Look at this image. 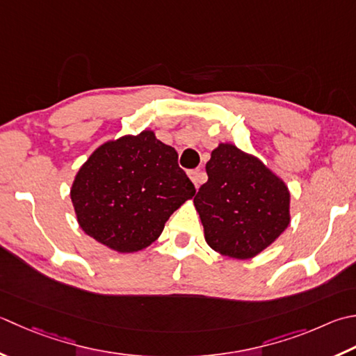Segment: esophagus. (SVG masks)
Returning <instances> with one entry per match:
<instances>
[{"label":"esophagus","instance_id":"obj_1","mask_svg":"<svg viewBox=\"0 0 356 356\" xmlns=\"http://www.w3.org/2000/svg\"><path fill=\"white\" fill-rule=\"evenodd\" d=\"M190 179H191V182L194 184V186L199 188L200 184L205 182L207 176H205V172H202L200 170H194V171L190 172Z\"/></svg>","mask_w":356,"mask_h":356}]
</instances>
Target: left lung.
Returning <instances> with one entry per match:
<instances>
[{
  "label": "left lung",
  "mask_w": 356,
  "mask_h": 356,
  "mask_svg": "<svg viewBox=\"0 0 356 356\" xmlns=\"http://www.w3.org/2000/svg\"><path fill=\"white\" fill-rule=\"evenodd\" d=\"M205 168L208 182L193 202L214 252L250 259L285 232L291 219L289 186L262 160L219 143Z\"/></svg>",
  "instance_id": "left-lung-1"
}]
</instances>
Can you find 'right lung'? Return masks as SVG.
<instances>
[{
	"label": "right lung",
	"instance_id": "right-lung-1",
	"mask_svg": "<svg viewBox=\"0 0 356 356\" xmlns=\"http://www.w3.org/2000/svg\"><path fill=\"white\" fill-rule=\"evenodd\" d=\"M194 193L177 151L145 129L100 145L75 174L71 200L88 236L117 253H136Z\"/></svg>",
	"mask_w": 356,
	"mask_h": 356
}]
</instances>
